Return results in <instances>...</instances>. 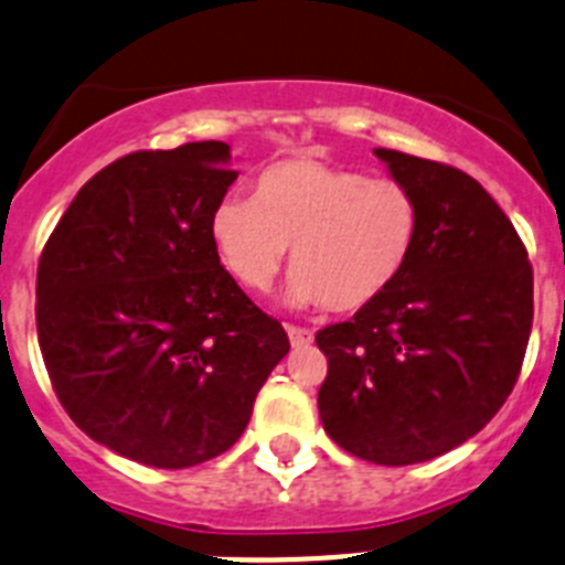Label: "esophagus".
Instances as JSON below:
<instances>
[{
    "mask_svg": "<svg viewBox=\"0 0 565 565\" xmlns=\"http://www.w3.org/2000/svg\"><path fill=\"white\" fill-rule=\"evenodd\" d=\"M288 339H291L294 347H308L313 341V333L308 328H299V324H286Z\"/></svg>",
    "mask_w": 565,
    "mask_h": 565,
    "instance_id": "obj_1",
    "label": "esophagus"
}]
</instances>
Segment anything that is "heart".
<instances>
[{"label":"heart","mask_w":565,"mask_h":565,"mask_svg":"<svg viewBox=\"0 0 565 565\" xmlns=\"http://www.w3.org/2000/svg\"><path fill=\"white\" fill-rule=\"evenodd\" d=\"M210 232L226 271L248 291L271 288L291 246L288 299L353 313L403 274L420 204L403 181L297 157L263 170L255 199L226 195Z\"/></svg>","instance_id":"1"}]
</instances>
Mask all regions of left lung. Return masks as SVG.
<instances>
[{"instance_id": "left-lung-1", "label": "left lung", "mask_w": 565, "mask_h": 565, "mask_svg": "<svg viewBox=\"0 0 565 565\" xmlns=\"http://www.w3.org/2000/svg\"><path fill=\"white\" fill-rule=\"evenodd\" d=\"M375 157L414 193L420 232L384 297L317 333L319 417L347 454L395 468L443 457L504 406L532 330V266L468 173L386 148Z\"/></svg>"}]
</instances>
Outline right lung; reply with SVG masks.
<instances>
[{
	"mask_svg": "<svg viewBox=\"0 0 565 565\" xmlns=\"http://www.w3.org/2000/svg\"><path fill=\"white\" fill-rule=\"evenodd\" d=\"M235 179L215 139L128 153L77 190L41 252L35 328L55 395L134 462L179 470L230 451L291 350L212 243Z\"/></svg>",
	"mask_w": 565,
	"mask_h": 565,
	"instance_id": "right-lung-1",
	"label": "right lung"
}]
</instances>
